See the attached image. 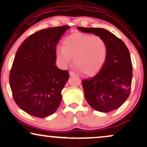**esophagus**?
I'll return each instance as SVG.
<instances>
[{
  "label": "esophagus",
  "mask_w": 147,
  "mask_h": 147,
  "mask_svg": "<svg viewBox=\"0 0 147 147\" xmlns=\"http://www.w3.org/2000/svg\"><path fill=\"white\" fill-rule=\"evenodd\" d=\"M69 75H70V76H75V75H76V74L75 73V72H72V71H70V72H69Z\"/></svg>",
  "instance_id": "obj_1"
}]
</instances>
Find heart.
<instances>
[{
    "label": "heart",
    "instance_id": "b5f03b06",
    "mask_svg": "<svg viewBox=\"0 0 147 147\" xmlns=\"http://www.w3.org/2000/svg\"><path fill=\"white\" fill-rule=\"evenodd\" d=\"M107 52V45L101 37L75 33L64 40L63 48L56 50V56L63 68L67 67L74 57L75 67L91 76L102 68L106 61Z\"/></svg>",
    "mask_w": 147,
    "mask_h": 147
}]
</instances>
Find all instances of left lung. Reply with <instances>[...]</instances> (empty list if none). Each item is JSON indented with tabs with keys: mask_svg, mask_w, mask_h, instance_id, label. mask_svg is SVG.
<instances>
[{
	"mask_svg": "<svg viewBox=\"0 0 147 147\" xmlns=\"http://www.w3.org/2000/svg\"><path fill=\"white\" fill-rule=\"evenodd\" d=\"M79 31L100 36L107 45L106 61L98 73L82 81L87 103L106 113L120 107L130 93L132 66L128 48L120 39L103 28L78 27Z\"/></svg>",
	"mask_w": 147,
	"mask_h": 147,
	"instance_id": "1",
	"label": "left lung"
}]
</instances>
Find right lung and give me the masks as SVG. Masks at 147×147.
I'll list each match as a JSON object with an SVG mask.
<instances>
[{"label": "right lung", "instance_id": "1", "mask_svg": "<svg viewBox=\"0 0 147 147\" xmlns=\"http://www.w3.org/2000/svg\"><path fill=\"white\" fill-rule=\"evenodd\" d=\"M68 25L42 29L22 43L9 77L15 103L31 116L53 114L62 101V90L69 79L67 70L56 66V45Z\"/></svg>", "mask_w": 147, "mask_h": 147}]
</instances>
